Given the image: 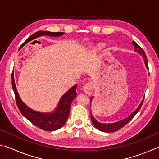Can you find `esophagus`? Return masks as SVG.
I'll return each mask as SVG.
<instances>
[{
    "instance_id": "1",
    "label": "esophagus",
    "mask_w": 159,
    "mask_h": 159,
    "mask_svg": "<svg viewBox=\"0 0 159 159\" xmlns=\"http://www.w3.org/2000/svg\"><path fill=\"white\" fill-rule=\"evenodd\" d=\"M83 89L84 93L88 95H91L93 92V85L91 82H88L83 86Z\"/></svg>"
}]
</instances>
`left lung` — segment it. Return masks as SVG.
Returning <instances> with one entry per match:
<instances>
[{
    "label": "left lung",
    "instance_id": "8db88e82",
    "mask_svg": "<svg viewBox=\"0 0 159 159\" xmlns=\"http://www.w3.org/2000/svg\"><path fill=\"white\" fill-rule=\"evenodd\" d=\"M133 45H134V50L136 51L137 52H138L141 55H142V57L144 58V62L145 64H146V66L147 69H149V66H148V62H147V56L145 55V52L144 50L142 49V48L138 45V44L136 43L135 41H133ZM144 99H142V102L139 104V107L137 108V109L134 111L133 113H132V114L129 116L128 117H127L125 119L121 120H119V121L118 122H116V123H99L98 122V120H97L95 118L93 117V116L92 115V113L90 112V116H91V120H92V122L93 123V125L95 127L98 129V130L102 131V132H105V133H113V132H116L118 130H120V128H122L123 126H125L126 124L128 122H130V120L133 118L135 114L138 113L139 109H141L142 104H143V101H144ZM93 99V97L90 98V102L91 100Z\"/></svg>",
    "mask_w": 159,
    "mask_h": 159
}]
</instances>
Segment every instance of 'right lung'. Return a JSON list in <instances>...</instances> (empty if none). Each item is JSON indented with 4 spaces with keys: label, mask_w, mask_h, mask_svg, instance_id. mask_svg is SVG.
Instances as JSON below:
<instances>
[{
    "label": "right lung",
    "mask_w": 159,
    "mask_h": 159,
    "mask_svg": "<svg viewBox=\"0 0 159 159\" xmlns=\"http://www.w3.org/2000/svg\"><path fill=\"white\" fill-rule=\"evenodd\" d=\"M63 32H50L39 31L31 35L30 38L36 39L42 36H60L63 35ZM12 89L15 95V100L18 109H20L24 116L33 123L36 127L46 131H54L58 130L65 124L67 118L69 117L71 108V102L73 99L76 97V89L77 85L73 86L69 89L64 95L61 97L57 107L52 113H41L34 111L28 107L24 102L21 101L16 88L14 76L12 75Z\"/></svg>",
    "instance_id": "add662e5"
}]
</instances>
